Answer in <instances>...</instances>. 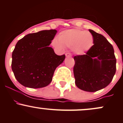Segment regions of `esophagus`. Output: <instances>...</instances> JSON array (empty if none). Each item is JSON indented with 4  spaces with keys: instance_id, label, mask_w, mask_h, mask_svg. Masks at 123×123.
Returning a JSON list of instances; mask_svg holds the SVG:
<instances>
[{
    "instance_id": "esophagus-1",
    "label": "esophagus",
    "mask_w": 123,
    "mask_h": 123,
    "mask_svg": "<svg viewBox=\"0 0 123 123\" xmlns=\"http://www.w3.org/2000/svg\"><path fill=\"white\" fill-rule=\"evenodd\" d=\"M65 55L66 57H70L72 56V54H71V53H66L65 54Z\"/></svg>"
}]
</instances>
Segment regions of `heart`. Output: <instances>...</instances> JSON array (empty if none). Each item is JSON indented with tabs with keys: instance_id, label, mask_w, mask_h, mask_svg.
Here are the masks:
<instances>
[{
	"instance_id": "1",
	"label": "heart",
	"mask_w": 123,
	"mask_h": 123,
	"mask_svg": "<svg viewBox=\"0 0 123 123\" xmlns=\"http://www.w3.org/2000/svg\"><path fill=\"white\" fill-rule=\"evenodd\" d=\"M53 44L60 49L62 46L72 48L76 54L82 55L92 47L94 37L89 32L79 29H71L61 32L58 36V40L54 39Z\"/></svg>"
}]
</instances>
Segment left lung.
I'll return each mask as SVG.
<instances>
[{
  "label": "left lung",
  "instance_id": "8db88e82",
  "mask_svg": "<svg viewBox=\"0 0 123 123\" xmlns=\"http://www.w3.org/2000/svg\"><path fill=\"white\" fill-rule=\"evenodd\" d=\"M94 45L84 55L74 56L73 73L79 88L95 92L108 86L116 70V59L112 45L103 35L89 29Z\"/></svg>",
  "mask_w": 123,
  "mask_h": 123
}]
</instances>
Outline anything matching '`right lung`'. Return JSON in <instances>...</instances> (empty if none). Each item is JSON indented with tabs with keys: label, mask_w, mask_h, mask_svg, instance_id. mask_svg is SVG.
<instances>
[{
	"label": "right lung",
	"mask_w": 123,
	"mask_h": 123,
	"mask_svg": "<svg viewBox=\"0 0 123 123\" xmlns=\"http://www.w3.org/2000/svg\"><path fill=\"white\" fill-rule=\"evenodd\" d=\"M55 29L29 33L18 40L12 53V68L17 81L25 87L39 88L49 85L55 70L65 58L49 47Z\"/></svg>",
	"instance_id": "right-lung-1"
}]
</instances>
